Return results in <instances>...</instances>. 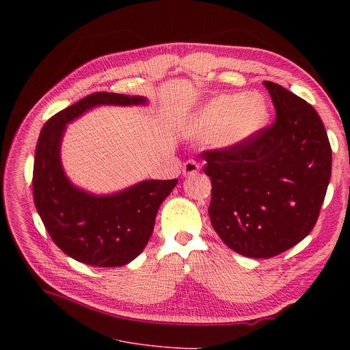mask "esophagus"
<instances>
[{"label":"esophagus","mask_w":350,"mask_h":350,"mask_svg":"<svg viewBox=\"0 0 350 350\" xmlns=\"http://www.w3.org/2000/svg\"><path fill=\"white\" fill-rule=\"evenodd\" d=\"M198 172H200V164L193 159L187 160L185 163V165H183V174H185V176L191 177V176H196Z\"/></svg>","instance_id":"34e87169"}]
</instances>
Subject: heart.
Returning <instances> with one entry per match:
<instances>
[{
    "label": "heart",
    "instance_id": "1",
    "mask_svg": "<svg viewBox=\"0 0 350 350\" xmlns=\"http://www.w3.org/2000/svg\"><path fill=\"white\" fill-rule=\"evenodd\" d=\"M267 106L258 96L223 95L210 100L200 115L206 131L219 147L241 143L265 123Z\"/></svg>",
    "mask_w": 350,
    "mask_h": 350
}]
</instances>
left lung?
<instances>
[{
  "label": "left lung",
  "instance_id": "8db88e82",
  "mask_svg": "<svg viewBox=\"0 0 350 350\" xmlns=\"http://www.w3.org/2000/svg\"><path fill=\"white\" fill-rule=\"evenodd\" d=\"M277 118L241 143L201 152L211 180V226L232 251L272 258L314 230L332 170L317 110L264 81Z\"/></svg>",
  "mask_w": 350,
  "mask_h": 350
}]
</instances>
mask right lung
<instances>
[{
    "mask_svg": "<svg viewBox=\"0 0 350 350\" xmlns=\"http://www.w3.org/2000/svg\"><path fill=\"white\" fill-rule=\"evenodd\" d=\"M144 102L98 92L53 115L42 127L33 160V203L52 241L79 262L113 268L135 260L150 240L159 207L177 180H147L107 197L78 190L65 177L59 160L65 124L96 105Z\"/></svg>",
    "mask_w": 350,
    "mask_h": 350,
    "instance_id": "1",
    "label": "right lung"
}]
</instances>
